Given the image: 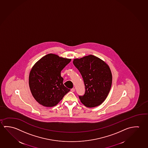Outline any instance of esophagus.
I'll return each instance as SVG.
<instances>
[{"instance_id": "1", "label": "esophagus", "mask_w": 148, "mask_h": 148, "mask_svg": "<svg viewBox=\"0 0 148 148\" xmlns=\"http://www.w3.org/2000/svg\"><path fill=\"white\" fill-rule=\"evenodd\" d=\"M75 88H72V89L71 90V91L72 92H74V91H75Z\"/></svg>"}]
</instances>
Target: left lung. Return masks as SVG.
<instances>
[{
    "instance_id": "1",
    "label": "left lung",
    "mask_w": 148,
    "mask_h": 148,
    "mask_svg": "<svg viewBox=\"0 0 148 148\" xmlns=\"http://www.w3.org/2000/svg\"><path fill=\"white\" fill-rule=\"evenodd\" d=\"M73 62L80 72L85 84V95L79 96L81 102L90 108L101 104L112 86V72L108 65L92 55L74 59Z\"/></svg>"
}]
</instances>
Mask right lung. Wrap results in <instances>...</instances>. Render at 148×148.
Here are the masks:
<instances>
[{"instance_id": "add662e5", "label": "right lung", "mask_w": 148, "mask_h": 148, "mask_svg": "<svg viewBox=\"0 0 148 148\" xmlns=\"http://www.w3.org/2000/svg\"><path fill=\"white\" fill-rule=\"evenodd\" d=\"M71 59L49 53L35 63L30 72L29 85L32 95L40 104L53 107L70 91L63 84L61 71Z\"/></svg>"}]
</instances>
